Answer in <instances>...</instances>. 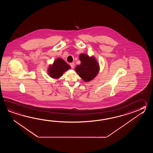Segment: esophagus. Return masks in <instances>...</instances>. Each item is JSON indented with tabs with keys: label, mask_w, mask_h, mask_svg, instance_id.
I'll use <instances>...</instances> for the list:
<instances>
[{
	"label": "esophagus",
	"mask_w": 153,
	"mask_h": 153,
	"mask_svg": "<svg viewBox=\"0 0 153 153\" xmlns=\"http://www.w3.org/2000/svg\"><path fill=\"white\" fill-rule=\"evenodd\" d=\"M74 63H70V65H71V68H74Z\"/></svg>",
	"instance_id": "1"
}]
</instances>
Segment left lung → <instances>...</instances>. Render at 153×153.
Instances as JSON below:
<instances>
[{
    "label": "left lung",
    "mask_w": 153,
    "mask_h": 153,
    "mask_svg": "<svg viewBox=\"0 0 153 153\" xmlns=\"http://www.w3.org/2000/svg\"><path fill=\"white\" fill-rule=\"evenodd\" d=\"M79 59L81 63L76 67L75 71L85 81H91L96 76L100 71L98 62L94 57H89L82 53L79 56Z\"/></svg>",
    "instance_id": "8db88e82"
}]
</instances>
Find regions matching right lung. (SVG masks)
Here are the masks:
<instances>
[{
  "label": "right lung",
  "mask_w": 153,
  "mask_h": 153,
  "mask_svg": "<svg viewBox=\"0 0 153 153\" xmlns=\"http://www.w3.org/2000/svg\"><path fill=\"white\" fill-rule=\"evenodd\" d=\"M70 68L71 66L63 59L58 58L56 59L52 65L49 66V75L51 78L57 79L62 76L64 72Z\"/></svg>",
  "instance_id": "obj_1"
}]
</instances>
